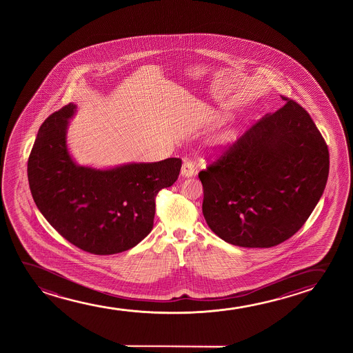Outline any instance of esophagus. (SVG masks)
<instances>
[{"instance_id": "obj_1", "label": "esophagus", "mask_w": 353, "mask_h": 353, "mask_svg": "<svg viewBox=\"0 0 353 353\" xmlns=\"http://www.w3.org/2000/svg\"><path fill=\"white\" fill-rule=\"evenodd\" d=\"M194 163L189 158H184L183 165H182V170H181V174L183 177H190L194 174Z\"/></svg>"}]
</instances>
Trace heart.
Wrapping results in <instances>:
<instances>
[{"mask_svg":"<svg viewBox=\"0 0 353 353\" xmlns=\"http://www.w3.org/2000/svg\"><path fill=\"white\" fill-rule=\"evenodd\" d=\"M221 119H223V118H221ZM224 139H225V140H223V141H228V137H224Z\"/></svg>","mask_w":353,"mask_h":353,"instance_id":"1","label":"heart"}]
</instances>
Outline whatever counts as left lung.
I'll return each mask as SVG.
<instances>
[{
  "mask_svg": "<svg viewBox=\"0 0 353 353\" xmlns=\"http://www.w3.org/2000/svg\"><path fill=\"white\" fill-rule=\"evenodd\" d=\"M199 172L208 227L234 246L269 248L304 225L323 194L328 145L290 97Z\"/></svg>",
  "mask_w": 353,
  "mask_h": 353,
  "instance_id": "1",
  "label": "left lung"
}]
</instances>
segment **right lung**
Listing matches in <instances>:
<instances>
[{
    "instance_id": "obj_1",
    "label": "right lung",
    "mask_w": 353,
    "mask_h": 353,
    "mask_svg": "<svg viewBox=\"0 0 353 353\" xmlns=\"http://www.w3.org/2000/svg\"><path fill=\"white\" fill-rule=\"evenodd\" d=\"M76 105L54 112L39 128L28 160L34 203L70 243L108 256L128 251L153 228L155 198L177 181L179 158L95 170L73 163L66 147Z\"/></svg>"
}]
</instances>
